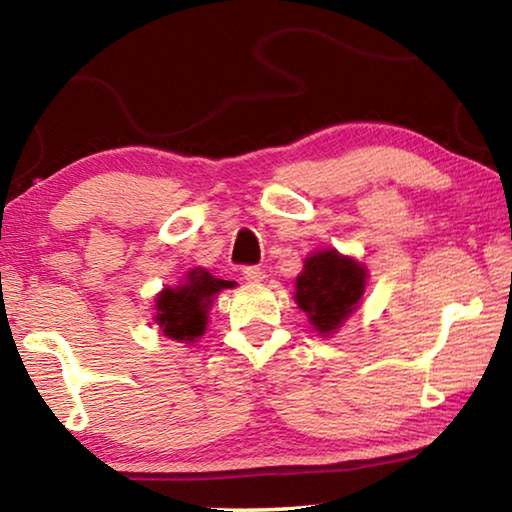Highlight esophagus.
<instances>
[{"label": "esophagus", "instance_id": "34e87169", "mask_svg": "<svg viewBox=\"0 0 512 512\" xmlns=\"http://www.w3.org/2000/svg\"><path fill=\"white\" fill-rule=\"evenodd\" d=\"M244 277H246L250 284H262L266 280V273L262 271V268H257V266H246L244 268Z\"/></svg>", "mask_w": 512, "mask_h": 512}]
</instances>
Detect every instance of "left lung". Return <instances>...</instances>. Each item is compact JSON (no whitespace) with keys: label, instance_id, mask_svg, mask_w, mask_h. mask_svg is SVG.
Segmentation results:
<instances>
[{"label":"left lung","instance_id":"8db88e82","mask_svg":"<svg viewBox=\"0 0 512 512\" xmlns=\"http://www.w3.org/2000/svg\"><path fill=\"white\" fill-rule=\"evenodd\" d=\"M368 268L336 248H323L305 259L296 277V302L320 336H332L357 311L366 293Z\"/></svg>","mask_w":512,"mask_h":512}]
</instances>
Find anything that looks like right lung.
<instances>
[{"label":"right lung","instance_id":"right-lung-1","mask_svg":"<svg viewBox=\"0 0 512 512\" xmlns=\"http://www.w3.org/2000/svg\"><path fill=\"white\" fill-rule=\"evenodd\" d=\"M232 287L235 282L221 280L207 268L196 266L176 287H164L155 296V325L171 341L196 343L205 334L216 293Z\"/></svg>","mask_w":512,"mask_h":512}]
</instances>
